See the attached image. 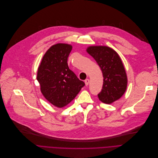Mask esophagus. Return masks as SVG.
<instances>
[{
    "mask_svg": "<svg viewBox=\"0 0 158 158\" xmlns=\"http://www.w3.org/2000/svg\"><path fill=\"white\" fill-rule=\"evenodd\" d=\"M89 79H86L85 80V85L87 86L89 85Z\"/></svg>",
    "mask_w": 158,
    "mask_h": 158,
    "instance_id": "esophagus-1",
    "label": "esophagus"
}]
</instances>
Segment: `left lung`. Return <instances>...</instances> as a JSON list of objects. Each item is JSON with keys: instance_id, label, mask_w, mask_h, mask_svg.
I'll return each mask as SVG.
<instances>
[{"instance_id": "left-lung-1", "label": "left lung", "mask_w": 158, "mask_h": 158, "mask_svg": "<svg viewBox=\"0 0 158 158\" xmlns=\"http://www.w3.org/2000/svg\"><path fill=\"white\" fill-rule=\"evenodd\" d=\"M87 52L94 58L103 73V87L98 94L99 100L107 104L118 100L123 95L127 86L126 71L119 56L107 46H90Z\"/></svg>"}]
</instances>
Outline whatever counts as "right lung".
<instances>
[{
    "mask_svg": "<svg viewBox=\"0 0 158 158\" xmlns=\"http://www.w3.org/2000/svg\"><path fill=\"white\" fill-rule=\"evenodd\" d=\"M72 46L59 43L44 55L37 71L40 91L49 102L62 108L69 104L85 85L67 64Z\"/></svg>",
    "mask_w": 158,
    "mask_h": 158,
    "instance_id": "right-lung-1",
    "label": "right lung"
}]
</instances>
